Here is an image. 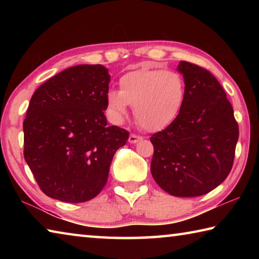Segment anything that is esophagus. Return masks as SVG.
<instances>
[{"label":"esophagus","mask_w":259,"mask_h":259,"mask_svg":"<svg viewBox=\"0 0 259 259\" xmlns=\"http://www.w3.org/2000/svg\"><path fill=\"white\" fill-rule=\"evenodd\" d=\"M139 140H142V137H140V136H137L135 134H131L129 136V143L130 144H136V143H138Z\"/></svg>","instance_id":"1"}]
</instances>
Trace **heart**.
I'll return each instance as SVG.
<instances>
[{"mask_svg":"<svg viewBox=\"0 0 259 259\" xmlns=\"http://www.w3.org/2000/svg\"><path fill=\"white\" fill-rule=\"evenodd\" d=\"M120 90L106 95L107 113L114 123H122L134 107L138 123L148 131H160L177 119L185 103L182 75L162 68L143 67L120 78Z\"/></svg>","mask_w":259,"mask_h":259,"instance_id":"heart-1","label":"heart"}]
</instances>
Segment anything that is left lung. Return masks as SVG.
I'll return each mask as SVG.
<instances>
[{
    "mask_svg": "<svg viewBox=\"0 0 259 259\" xmlns=\"http://www.w3.org/2000/svg\"><path fill=\"white\" fill-rule=\"evenodd\" d=\"M186 96L182 112L164 130L152 135L151 172L174 196L207 194L229 176L239 125L229 99L208 69L181 61Z\"/></svg>",
    "mask_w": 259,
    "mask_h": 259,
    "instance_id": "1",
    "label": "left lung"
}]
</instances>
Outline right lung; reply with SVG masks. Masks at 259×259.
I'll return each mask as SVG.
<instances>
[{
	"instance_id": "obj_1",
	"label": "right lung",
	"mask_w": 259,
	"mask_h": 259,
	"mask_svg": "<svg viewBox=\"0 0 259 259\" xmlns=\"http://www.w3.org/2000/svg\"><path fill=\"white\" fill-rule=\"evenodd\" d=\"M103 65H77L52 76L30 98L24 120V157L46 195L85 202L107 182L113 156L129 133L108 125Z\"/></svg>"
}]
</instances>
